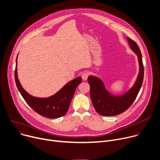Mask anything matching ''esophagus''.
<instances>
[{"mask_svg":"<svg viewBox=\"0 0 160 160\" xmlns=\"http://www.w3.org/2000/svg\"><path fill=\"white\" fill-rule=\"evenodd\" d=\"M89 76V72L85 71V72H82V76H81V77H82V80H84V81H85V80H87V79H88V78Z\"/></svg>","mask_w":160,"mask_h":160,"instance_id":"1","label":"esophagus"}]
</instances>
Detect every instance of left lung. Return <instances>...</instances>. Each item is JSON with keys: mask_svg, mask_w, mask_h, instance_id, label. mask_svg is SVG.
Here are the masks:
<instances>
[{"mask_svg": "<svg viewBox=\"0 0 160 160\" xmlns=\"http://www.w3.org/2000/svg\"><path fill=\"white\" fill-rule=\"evenodd\" d=\"M127 39L131 48L138 56L140 66L139 74L133 88L122 96H114L106 90L103 82L98 77L89 76L88 79L92 103L96 111L101 115L114 116L125 112L134 102L142 87L144 68L141 52L135 41L129 38Z\"/></svg>", "mask_w": 160, "mask_h": 160, "instance_id": "8db88e82", "label": "left lung"}]
</instances>
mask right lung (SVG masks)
<instances>
[{"mask_svg": "<svg viewBox=\"0 0 160 160\" xmlns=\"http://www.w3.org/2000/svg\"><path fill=\"white\" fill-rule=\"evenodd\" d=\"M14 78L17 88L26 103L36 112L50 119L59 118L66 113L77 86L82 82V78L78 77L68 82L59 92L51 97L47 98L34 97L23 89L19 82L17 76V57Z\"/></svg>", "mask_w": 160, "mask_h": 160, "instance_id": "obj_1", "label": "right lung"}]
</instances>
